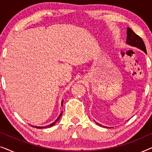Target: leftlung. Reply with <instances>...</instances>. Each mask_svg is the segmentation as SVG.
<instances>
[{"label":"left lung","mask_w":152,"mask_h":152,"mask_svg":"<svg viewBox=\"0 0 152 152\" xmlns=\"http://www.w3.org/2000/svg\"><path fill=\"white\" fill-rule=\"evenodd\" d=\"M126 34H127V36H126V44L129 45H131V46L132 47H136L137 48L141 50H142L145 53L147 54L146 47H145L144 41H142V39H141L138 35H137L136 33H134V31L129 28H128L127 30H126ZM96 123L99 126H102L101 125V124L97 123V122H96ZM105 127H107V126H105Z\"/></svg>","instance_id":"8db88e82"}]
</instances>
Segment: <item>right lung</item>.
Here are the masks:
<instances>
[{"label": "right lung", "instance_id": "obj_1", "mask_svg": "<svg viewBox=\"0 0 152 152\" xmlns=\"http://www.w3.org/2000/svg\"><path fill=\"white\" fill-rule=\"evenodd\" d=\"M62 105H63V100L61 101V106H62ZM62 113H63V112H61V113H60V115H59V117H58V118H57V120H56L55 122H53V123L50 124H49V125L45 126H34V127L38 128V129H43V128H48V127H51V126H53V125H55V124H56V122H57L58 121V120H59V118H61V115H62Z\"/></svg>", "mask_w": 152, "mask_h": 152}]
</instances>
